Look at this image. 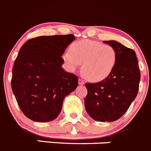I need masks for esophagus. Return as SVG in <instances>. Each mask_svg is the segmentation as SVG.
Returning a JSON list of instances; mask_svg holds the SVG:
<instances>
[{
  "instance_id": "1",
  "label": "esophagus",
  "mask_w": 151,
  "mask_h": 151,
  "mask_svg": "<svg viewBox=\"0 0 151 151\" xmlns=\"http://www.w3.org/2000/svg\"><path fill=\"white\" fill-rule=\"evenodd\" d=\"M85 84V82L83 81L82 79H79V85H81V86H83V85Z\"/></svg>"
}]
</instances>
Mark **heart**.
<instances>
[{"instance_id": "1", "label": "heart", "mask_w": 151, "mask_h": 151, "mask_svg": "<svg viewBox=\"0 0 151 151\" xmlns=\"http://www.w3.org/2000/svg\"><path fill=\"white\" fill-rule=\"evenodd\" d=\"M63 60L70 70L82 63L81 73L88 80H104L111 74L117 61V52L111 45L92 40H82L71 46V52L63 54Z\"/></svg>"}]
</instances>
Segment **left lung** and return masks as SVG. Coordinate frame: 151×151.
<instances>
[{
  "label": "left lung",
  "mask_w": 151,
  "mask_h": 151,
  "mask_svg": "<svg viewBox=\"0 0 151 151\" xmlns=\"http://www.w3.org/2000/svg\"><path fill=\"white\" fill-rule=\"evenodd\" d=\"M117 52V61L108 77L96 83H86L85 107L89 116L99 122H113L121 117L137 96L140 71L133 49L115 40L104 41Z\"/></svg>",
  "instance_id": "1"
}]
</instances>
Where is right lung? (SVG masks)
Listing matches in <instances>:
<instances>
[{
  "instance_id": "add662e5",
  "label": "right lung",
  "mask_w": 151,
  "mask_h": 151,
  "mask_svg": "<svg viewBox=\"0 0 151 151\" xmlns=\"http://www.w3.org/2000/svg\"><path fill=\"white\" fill-rule=\"evenodd\" d=\"M73 35L40 36L26 41L12 68V89L25 116L46 122L56 119L64 98L78 86V78L62 68V58Z\"/></svg>"
}]
</instances>
